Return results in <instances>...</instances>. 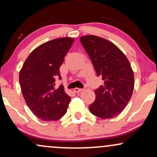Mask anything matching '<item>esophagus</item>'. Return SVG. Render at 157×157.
<instances>
[{
  "instance_id": "1",
  "label": "esophagus",
  "mask_w": 157,
  "mask_h": 157,
  "mask_svg": "<svg viewBox=\"0 0 157 157\" xmlns=\"http://www.w3.org/2000/svg\"><path fill=\"white\" fill-rule=\"evenodd\" d=\"M82 89H79V88H75V89H74V91H75V93H79V92H80V91H82Z\"/></svg>"
}]
</instances>
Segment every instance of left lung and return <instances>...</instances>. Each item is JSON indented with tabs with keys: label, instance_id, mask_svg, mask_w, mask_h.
<instances>
[{
	"label": "left lung",
	"instance_id": "left-lung-1",
	"mask_svg": "<svg viewBox=\"0 0 157 157\" xmlns=\"http://www.w3.org/2000/svg\"><path fill=\"white\" fill-rule=\"evenodd\" d=\"M80 40L89 55L103 86L94 91L95 101L89 105L91 113L102 119L117 117L128 103L134 86L131 64L117 46L95 35L82 36Z\"/></svg>",
	"mask_w": 157,
	"mask_h": 157
}]
</instances>
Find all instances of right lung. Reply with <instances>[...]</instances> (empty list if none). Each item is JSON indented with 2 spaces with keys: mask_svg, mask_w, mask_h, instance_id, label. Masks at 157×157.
Masks as SVG:
<instances>
[{
  "mask_svg": "<svg viewBox=\"0 0 157 157\" xmlns=\"http://www.w3.org/2000/svg\"><path fill=\"white\" fill-rule=\"evenodd\" d=\"M75 40L61 37L48 41L33 50L20 71L23 98L32 112L44 121H57L67 111L71 97L65 92L60 67Z\"/></svg>",
  "mask_w": 157,
  "mask_h": 157,
  "instance_id": "right-lung-1",
  "label": "right lung"
}]
</instances>
